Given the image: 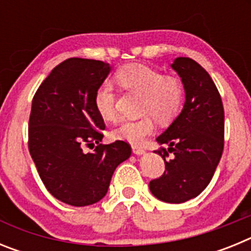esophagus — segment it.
I'll use <instances>...</instances> for the list:
<instances>
[{
	"label": "esophagus",
	"mask_w": 251,
	"mask_h": 251,
	"mask_svg": "<svg viewBox=\"0 0 251 251\" xmlns=\"http://www.w3.org/2000/svg\"><path fill=\"white\" fill-rule=\"evenodd\" d=\"M132 151L134 154H145L146 151L142 147H138V146H132Z\"/></svg>",
	"instance_id": "1"
}]
</instances>
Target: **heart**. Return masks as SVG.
I'll return each mask as SVG.
<instances>
[{
    "label": "heart",
    "mask_w": 251,
    "mask_h": 251,
    "mask_svg": "<svg viewBox=\"0 0 251 251\" xmlns=\"http://www.w3.org/2000/svg\"><path fill=\"white\" fill-rule=\"evenodd\" d=\"M115 83L126 92L142 94V114L136 121H124L113 132L114 138L141 145L154 132V119L161 124L174 121L183 101V88L175 76L163 75L161 72L145 64H127L114 74ZM117 92L112 84L103 83L97 88L94 105L104 121L113 122L117 118Z\"/></svg>",
    "instance_id": "b5f03b06"
}]
</instances>
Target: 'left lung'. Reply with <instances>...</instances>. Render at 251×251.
I'll return each instance as SVG.
<instances>
[{
    "label": "left lung",
    "instance_id": "obj_1",
    "mask_svg": "<svg viewBox=\"0 0 251 251\" xmlns=\"http://www.w3.org/2000/svg\"><path fill=\"white\" fill-rule=\"evenodd\" d=\"M182 80L186 100L182 112L157 137V153L166 171L152 179L150 190L158 200L181 203L199 196L207 187L224 151V106L220 93L205 69L190 57L172 64ZM174 152L170 161L165 157Z\"/></svg>",
    "mask_w": 251,
    "mask_h": 251
}]
</instances>
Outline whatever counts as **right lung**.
I'll list each match as a JSON object with an SVG mask.
<instances>
[{
    "mask_svg": "<svg viewBox=\"0 0 251 251\" xmlns=\"http://www.w3.org/2000/svg\"><path fill=\"white\" fill-rule=\"evenodd\" d=\"M109 72V64L100 60L70 57L52 69L32 99L31 157L48 191L76 207L100 201L117 166L132 152L124 141L100 143L105 124L94 94ZM94 145L93 152L83 151Z\"/></svg>",
    "mask_w": 251,
    "mask_h": 251,
    "instance_id": "obj_1",
    "label": "right lung"
}]
</instances>
